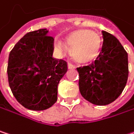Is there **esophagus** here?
I'll list each match as a JSON object with an SVG mask.
<instances>
[{
  "label": "esophagus",
  "mask_w": 134,
  "mask_h": 134,
  "mask_svg": "<svg viewBox=\"0 0 134 134\" xmlns=\"http://www.w3.org/2000/svg\"><path fill=\"white\" fill-rule=\"evenodd\" d=\"M68 68L69 69H75V66L71 63H68Z\"/></svg>",
  "instance_id": "obj_1"
}]
</instances>
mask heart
<instances>
[{"label":"heart","instance_id":"heart-1","mask_svg":"<svg viewBox=\"0 0 134 134\" xmlns=\"http://www.w3.org/2000/svg\"><path fill=\"white\" fill-rule=\"evenodd\" d=\"M63 43L60 41L55 43V47L59 52L65 50V46L71 47L70 54L74 61L86 64L95 60L102 48L100 35L88 28H80L66 34L63 38Z\"/></svg>","mask_w":134,"mask_h":134}]
</instances>
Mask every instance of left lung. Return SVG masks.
<instances>
[{
    "instance_id": "1",
    "label": "left lung",
    "mask_w": 134,
    "mask_h": 134,
    "mask_svg": "<svg viewBox=\"0 0 134 134\" xmlns=\"http://www.w3.org/2000/svg\"><path fill=\"white\" fill-rule=\"evenodd\" d=\"M102 52L94 63L77 68L82 96L97 106L115 101L125 88L128 75V54L119 40L102 31Z\"/></svg>"
}]
</instances>
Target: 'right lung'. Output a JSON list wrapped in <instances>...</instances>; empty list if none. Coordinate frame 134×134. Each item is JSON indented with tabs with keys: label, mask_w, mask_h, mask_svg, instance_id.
I'll return each mask as SVG.
<instances>
[{
	"label": "right lung",
	"mask_w": 134,
	"mask_h": 134,
	"mask_svg": "<svg viewBox=\"0 0 134 134\" xmlns=\"http://www.w3.org/2000/svg\"><path fill=\"white\" fill-rule=\"evenodd\" d=\"M48 33L47 28L27 32L9 53V87L18 102L28 110L52 107L59 82L68 71L66 61L53 58L54 39Z\"/></svg>",
	"instance_id": "obj_1"
}]
</instances>
